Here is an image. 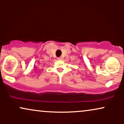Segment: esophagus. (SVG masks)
Here are the masks:
<instances>
[{
	"label": "esophagus",
	"mask_w": 124,
	"mask_h": 124,
	"mask_svg": "<svg viewBox=\"0 0 124 124\" xmlns=\"http://www.w3.org/2000/svg\"><path fill=\"white\" fill-rule=\"evenodd\" d=\"M62 59V57H59V58H58V60H61V59Z\"/></svg>",
	"instance_id": "1"
}]
</instances>
